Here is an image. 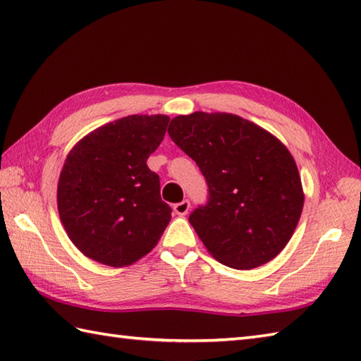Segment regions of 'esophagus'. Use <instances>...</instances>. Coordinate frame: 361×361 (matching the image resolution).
Returning <instances> with one entry per match:
<instances>
[{"label": "esophagus", "instance_id": "34e87169", "mask_svg": "<svg viewBox=\"0 0 361 361\" xmlns=\"http://www.w3.org/2000/svg\"><path fill=\"white\" fill-rule=\"evenodd\" d=\"M189 208H190L189 200H183L180 203L173 204V211H175L176 216H186V214L189 212Z\"/></svg>", "mask_w": 361, "mask_h": 361}]
</instances>
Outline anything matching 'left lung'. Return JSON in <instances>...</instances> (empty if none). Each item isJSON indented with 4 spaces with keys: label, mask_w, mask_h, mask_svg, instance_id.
Returning <instances> with one entry per match:
<instances>
[{
    "label": "left lung",
    "mask_w": 361,
    "mask_h": 361,
    "mask_svg": "<svg viewBox=\"0 0 361 361\" xmlns=\"http://www.w3.org/2000/svg\"><path fill=\"white\" fill-rule=\"evenodd\" d=\"M167 132L208 183V203L189 221L211 255L237 270L278 256L304 206L301 176L286 145L231 113L176 116Z\"/></svg>",
    "instance_id": "1"
}]
</instances>
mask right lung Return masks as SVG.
<instances>
[{
    "label": "right lung",
    "instance_id": "1",
    "mask_svg": "<svg viewBox=\"0 0 361 361\" xmlns=\"http://www.w3.org/2000/svg\"><path fill=\"white\" fill-rule=\"evenodd\" d=\"M169 116L132 114L96 128L68 153L57 186L60 220L87 257L109 267L147 255L171 221L159 176L147 158L163 141Z\"/></svg>",
    "mask_w": 361,
    "mask_h": 361
}]
</instances>
